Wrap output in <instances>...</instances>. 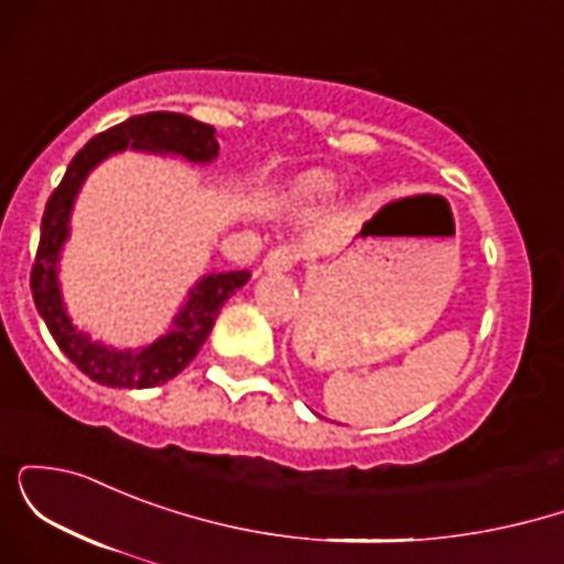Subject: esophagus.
<instances>
[{
  "instance_id": "obj_1",
  "label": "esophagus",
  "mask_w": 564,
  "mask_h": 564,
  "mask_svg": "<svg viewBox=\"0 0 564 564\" xmlns=\"http://www.w3.org/2000/svg\"><path fill=\"white\" fill-rule=\"evenodd\" d=\"M300 260V249L291 243H281L275 246V249L268 251V257H264V268L268 270H291Z\"/></svg>"
}]
</instances>
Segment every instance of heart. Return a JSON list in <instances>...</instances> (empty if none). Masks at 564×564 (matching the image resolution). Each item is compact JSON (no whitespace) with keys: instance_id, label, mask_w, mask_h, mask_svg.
<instances>
[{"instance_id":"1","label":"heart","mask_w":564,"mask_h":564,"mask_svg":"<svg viewBox=\"0 0 564 564\" xmlns=\"http://www.w3.org/2000/svg\"><path fill=\"white\" fill-rule=\"evenodd\" d=\"M302 191L304 196L310 198H326L328 193L334 191V183L326 177V174H310V177L302 183Z\"/></svg>"}]
</instances>
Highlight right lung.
<instances>
[{"label": "right lung", "instance_id": "add662e5", "mask_svg": "<svg viewBox=\"0 0 564 564\" xmlns=\"http://www.w3.org/2000/svg\"><path fill=\"white\" fill-rule=\"evenodd\" d=\"M127 145L180 153L187 161H212L219 151L215 127L172 111L132 116V119L121 121L108 132L95 134L70 159L61 185L55 187L47 206H44L42 236H39L34 268H31V294H34L39 315L47 323L57 347L68 355L70 364L79 368L82 373H87L97 384L145 390V387L164 384V381L177 377L196 358L200 345H204L212 326H215L219 307L249 281V270L204 278L191 291V300L180 310L172 332L164 339H159L156 345L140 349V352L108 349L89 339L87 334L76 332L61 302V291H57V251H61V243L66 241L70 204H74V196L82 187L84 177L97 161L111 156L116 151H124Z\"/></svg>", "mask_w": 564, "mask_h": 564}]
</instances>
